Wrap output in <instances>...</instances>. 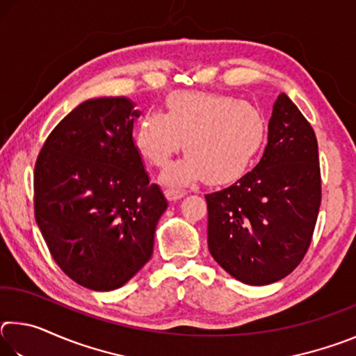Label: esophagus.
I'll return each instance as SVG.
<instances>
[{
	"mask_svg": "<svg viewBox=\"0 0 356 356\" xmlns=\"http://www.w3.org/2000/svg\"><path fill=\"white\" fill-rule=\"evenodd\" d=\"M184 195H185V191H182V190H176V188L165 190V196L168 201H177V200H180V197H184Z\"/></svg>",
	"mask_w": 356,
	"mask_h": 356,
	"instance_id": "obj_1",
	"label": "esophagus"
}]
</instances>
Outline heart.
<instances>
[{
    "instance_id": "obj_1",
    "label": "heart",
    "mask_w": 356,
    "mask_h": 356,
    "mask_svg": "<svg viewBox=\"0 0 356 356\" xmlns=\"http://www.w3.org/2000/svg\"><path fill=\"white\" fill-rule=\"evenodd\" d=\"M265 138L261 111L231 95L176 92L165 102V114L147 113L135 131L138 152L154 168H163L184 141L185 159L165 172L172 185L204 179L225 185L242 177Z\"/></svg>"
}]
</instances>
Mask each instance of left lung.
<instances>
[{
	"label": "left lung",
	"instance_id": "8db88e82",
	"mask_svg": "<svg viewBox=\"0 0 356 356\" xmlns=\"http://www.w3.org/2000/svg\"><path fill=\"white\" fill-rule=\"evenodd\" d=\"M206 201L209 251L236 280L272 284L303 261L321 209L322 179L314 130L286 94L273 105L261 161Z\"/></svg>",
	"mask_w": 356,
	"mask_h": 356
}]
</instances>
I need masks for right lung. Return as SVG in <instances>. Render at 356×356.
I'll use <instances>...</instances> for the list:
<instances>
[{
    "mask_svg": "<svg viewBox=\"0 0 356 356\" xmlns=\"http://www.w3.org/2000/svg\"><path fill=\"white\" fill-rule=\"evenodd\" d=\"M138 116L125 97L86 100L35 160V222L59 268L92 291H114L140 272L168 207L131 136Z\"/></svg>",
    "mask_w": 356,
    "mask_h": 356,
    "instance_id": "right-lung-1",
    "label": "right lung"
}]
</instances>
